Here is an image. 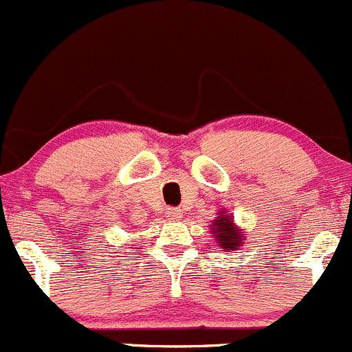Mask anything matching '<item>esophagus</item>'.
Here are the masks:
<instances>
[{
	"mask_svg": "<svg viewBox=\"0 0 352 352\" xmlns=\"http://www.w3.org/2000/svg\"><path fill=\"white\" fill-rule=\"evenodd\" d=\"M168 217L173 219V221H179L181 217H183V210L177 207H173V208H168Z\"/></svg>",
	"mask_w": 352,
	"mask_h": 352,
	"instance_id": "34e87169",
	"label": "esophagus"
}]
</instances>
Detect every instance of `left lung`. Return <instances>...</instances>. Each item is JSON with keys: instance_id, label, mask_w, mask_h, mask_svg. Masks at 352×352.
<instances>
[{"instance_id": "1", "label": "left lung", "mask_w": 352, "mask_h": 352, "mask_svg": "<svg viewBox=\"0 0 352 352\" xmlns=\"http://www.w3.org/2000/svg\"><path fill=\"white\" fill-rule=\"evenodd\" d=\"M221 214H226V212H221ZM212 229H214L215 241L221 246L222 252L238 250L239 246H243L241 229L234 228L231 215H219L217 221H214V224H212Z\"/></svg>"}]
</instances>
